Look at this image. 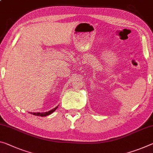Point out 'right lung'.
Wrapping results in <instances>:
<instances>
[{"instance_id": "1", "label": "right lung", "mask_w": 153, "mask_h": 153, "mask_svg": "<svg viewBox=\"0 0 153 153\" xmlns=\"http://www.w3.org/2000/svg\"><path fill=\"white\" fill-rule=\"evenodd\" d=\"M58 107H59V106H56V107L54 108V109H52V110H51L48 111H46V112H33V113H31V112H30V113L32 114L35 115V116H46L50 115V114H52V113L54 112V111L58 108Z\"/></svg>"}]
</instances>
